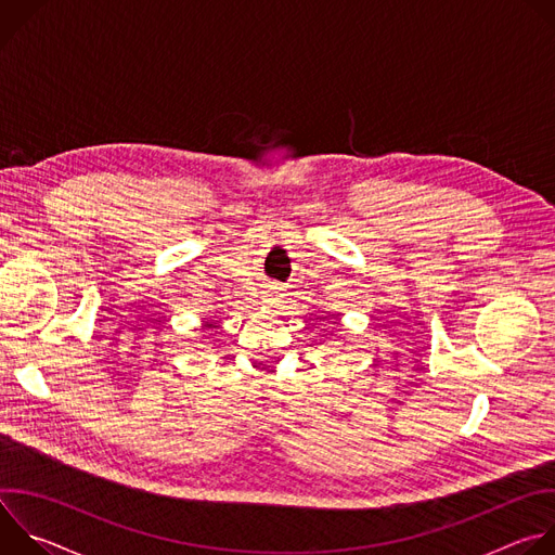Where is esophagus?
Listing matches in <instances>:
<instances>
[{"mask_svg":"<svg viewBox=\"0 0 555 555\" xmlns=\"http://www.w3.org/2000/svg\"><path fill=\"white\" fill-rule=\"evenodd\" d=\"M272 300H276V292L274 289L268 292V302H272Z\"/></svg>","mask_w":555,"mask_h":555,"instance_id":"obj_1","label":"esophagus"}]
</instances>
